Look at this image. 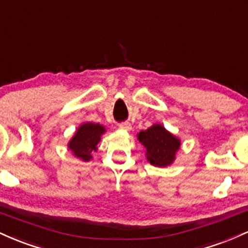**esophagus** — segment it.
<instances>
[{"label":"esophagus","mask_w":248,"mask_h":248,"mask_svg":"<svg viewBox=\"0 0 248 248\" xmlns=\"http://www.w3.org/2000/svg\"><path fill=\"white\" fill-rule=\"evenodd\" d=\"M119 128L122 130H126V132H129V130H132V124L129 122H122V124H119Z\"/></svg>","instance_id":"34e87169"}]
</instances>
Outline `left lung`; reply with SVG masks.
Instances as JSON below:
<instances>
[{
  "label": "left lung",
  "mask_w": 248,
  "mask_h": 248,
  "mask_svg": "<svg viewBox=\"0 0 248 248\" xmlns=\"http://www.w3.org/2000/svg\"><path fill=\"white\" fill-rule=\"evenodd\" d=\"M138 140L146 149V158L154 167L166 168L176 160L181 148V140L161 124H154L146 130L138 133Z\"/></svg>",
  "instance_id": "8db88e82"
}]
</instances>
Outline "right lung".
Segmentation results:
<instances>
[{
  "mask_svg": "<svg viewBox=\"0 0 248 248\" xmlns=\"http://www.w3.org/2000/svg\"><path fill=\"white\" fill-rule=\"evenodd\" d=\"M105 133L106 128L102 124L85 122L78 127L75 135L67 143V148L77 158L88 162L93 158L92 153L98 150V143Z\"/></svg>",
  "mask_w": 248,
  "mask_h": 248,
  "instance_id": "right-lung-1",
  "label": "right lung"
}]
</instances>
